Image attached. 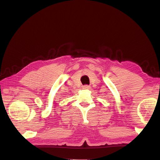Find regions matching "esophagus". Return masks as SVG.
Segmentation results:
<instances>
[{"label": "esophagus", "mask_w": 160, "mask_h": 160, "mask_svg": "<svg viewBox=\"0 0 160 160\" xmlns=\"http://www.w3.org/2000/svg\"><path fill=\"white\" fill-rule=\"evenodd\" d=\"M82 89H90V86L89 85H84L83 87H82Z\"/></svg>", "instance_id": "obj_1"}]
</instances>
